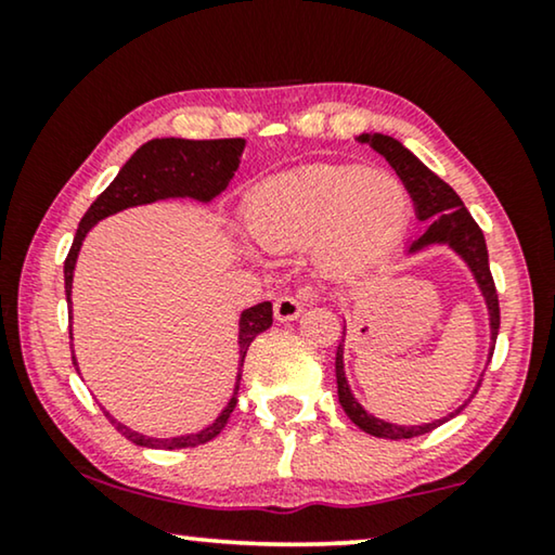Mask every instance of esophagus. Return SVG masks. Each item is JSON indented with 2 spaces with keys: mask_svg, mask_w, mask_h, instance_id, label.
<instances>
[{
  "mask_svg": "<svg viewBox=\"0 0 555 555\" xmlns=\"http://www.w3.org/2000/svg\"><path fill=\"white\" fill-rule=\"evenodd\" d=\"M272 313H275V321L291 323L302 313V302L298 298H293V295H280L275 306H272Z\"/></svg>",
  "mask_w": 555,
  "mask_h": 555,
  "instance_id": "34e87169",
  "label": "esophagus"
}]
</instances>
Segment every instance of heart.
<instances>
[{
    "label": "heart",
    "instance_id": "heart-1",
    "mask_svg": "<svg viewBox=\"0 0 555 555\" xmlns=\"http://www.w3.org/2000/svg\"><path fill=\"white\" fill-rule=\"evenodd\" d=\"M409 194L397 177L353 164H318L262 184L249 199L247 224L270 253L315 247L318 268L333 278L366 270L404 232Z\"/></svg>",
    "mask_w": 555,
    "mask_h": 555
}]
</instances>
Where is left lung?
Returning <instances> with one entry per match:
<instances>
[{"label":"left lung","instance_id":"left-lung-1","mask_svg":"<svg viewBox=\"0 0 555 555\" xmlns=\"http://www.w3.org/2000/svg\"><path fill=\"white\" fill-rule=\"evenodd\" d=\"M361 143H369L376 154H382L386 162L391 164V169L397 171V177L404 181L409 196L414 202V211L420 222H427V230H424L420 237H416L412 245H409L406 255H416L422 249L435 247V245H447L452 253H457L465 264L473 272L477 287H480L485 306H488V315H490V353L488 359H492V351H495V340H498V328H500V306H498V293H495V283H492L490 275V262H488V245H485V234L473 215L465 209V204L457 196V192L437 177L435 171L427 169L420 158H416L412 151L401 146L397 139L384 133H361L359 139ZM344 344H346V325H344V338H340L338 351H336V384H338V401L344 406V412L348 414L356 427L366 431L371 437H382V439H412L420 435H427V431L437 429L439 424L450 422L454 414H460L462 409L469 404V399L475 397L477 389L469 393V399L465 404L454 409L452 414L442 416V420H435L429 424H414V427H404V424H391L378 420V416L369 414L366 409L359 404V399L353 397L351 386H348L346 378V369H344ZM490 363V361H488ZM482 382V378H480ZM477 382V386H480Z\"/></svg>","mask_w":555,"mask_h":555}]
</instances>
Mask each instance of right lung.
Masks as SVG:
<instances>
[{
	"label": "right lung",
	"mask_w": 555,
	"mask_h": 555,
	"mask_svg": "<svg viewBox=\"0 0 555 555\" xmlns=\"http://www.w3.org/2000/svg\"><path fill=\"white\" fill-rule=\"evenodd\" d=\"M245 139H215V141H189V139H154L135 151V154L124 164L118 177L111 181L108 189L90 204L86 217L80 219L78 232H75L73 247L65 257V295H67V318L73 323L70 293H73V270L78 262V253L82 247L86 234L101 222V219L124 211L128 207H139V204H151L158 199H196L211 202L230 186V181L237 171L242 151H245ZM272 325V302H257V306L242 310L240 315V369L237 382H234L232 399L219 412V416L207 427L192 435L181 437H146L105 412L108 422L124 435L128 442L139 447H151V450H181V447H196L215 439L219 431L227 427V420L234 412L240 391L242 366H245L247 348L253 340L268 331ZM73 340V331H70ZM73 366L78 369L73 353ZM80 374V369H78Z\"/></svg>",
	"instance_id": "add662e5"
}]
</instances>
